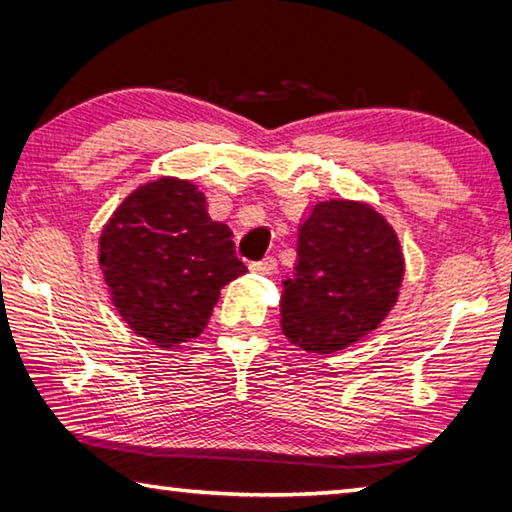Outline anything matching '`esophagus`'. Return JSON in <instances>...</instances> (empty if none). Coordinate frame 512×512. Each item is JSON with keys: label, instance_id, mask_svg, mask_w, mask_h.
<instances>
[{"label": "esophagus", "instance_id": "esophagus-1", "mask_svg": "<svg viewBox=\"0 0 512 512\" xmlns=\"http://www.w3.org/2000/svg\"><path fill=\"white\" fill-rule=\"evenodd\" d=\"M248 270H250V273H259V275H273L277 270V259L268 255V257L262 259V262L248 264Z\"/></svg>", "mask_w": 512, "mask_h": 512}]
</instances>
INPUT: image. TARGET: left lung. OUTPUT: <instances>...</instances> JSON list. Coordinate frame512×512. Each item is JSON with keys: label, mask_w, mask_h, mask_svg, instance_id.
I'll return each instance as SVG.
<instances>
[{"label": "left lung", "mask_w": 512, "mask_h": 512, "mask_svg": "<svg viewBox=\"0 0 512 512\" xmlns=\"http://www.w3.org/2000/svg\"><path fill=\"white\" fill-rule=\"evenodd\" d=\"M405 257L385 215L358 200L314 202L281 292V332L310 354L341 352L396 306Z\"/></svg>", "instance_id": "left-lung-1"}]
</instances>
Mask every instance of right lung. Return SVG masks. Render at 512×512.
Masks as SVG:
<instances>
[{
	"label": "right lung",
	"instance_id": "right-lung-1",
	"mask_svg": "<svg viewBox=\"0 0 512 512\" xmlns=\"http://www.w3.org/2000/svg\"><path fill=\"white\" fill-rule=\"evenodd\" d=\"M233 233L213 222L191 180L160 176L116 206L99 237V266L121 319L162 350L200 336L220 290L246 273Z\"/></svg>",
	"mask_w": 512,
	"mask_h": 512
}]
</instances>
